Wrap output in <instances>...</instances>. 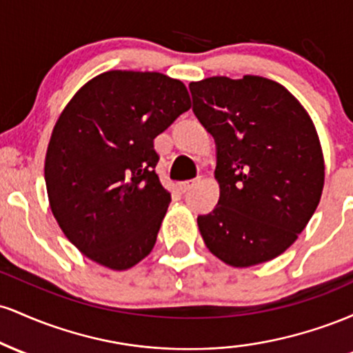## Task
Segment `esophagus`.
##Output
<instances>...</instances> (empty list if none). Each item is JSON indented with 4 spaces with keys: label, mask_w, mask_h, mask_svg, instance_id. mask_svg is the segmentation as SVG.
Segmentation results:
<instances>
[{
    "label": "esophagus",
    "mask_w": 353,
    "mask_h": 353,
    "mask_svg": "<svg viewBox=\"0 0 353 353\" xmlns=\"http://www.w3.org/2000/svg\"><path fill=\"white\" fill-rule=\"evenodd\" d=\"M197 182H199V179H192V181H184V182H181L179 184V189L182 190V192H188L189 189H192L194 185L197 184Z\"/></svg>",
    "instance_id": "34e87169"
}]
</instances>
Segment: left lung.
Here are the masks:
<instances>
[{
    "mask_svg": "<svg viewBox=\"0 0 353 353\" xmlns=\"http://www.w3.org/2000/svg\"><path fill=\"white\" fill-rule=\"evenodd\" d=\"M189 89L217 145L221 196L197 217L204 244L232 267L272 261L297 241L322 196L325 165L309 112L261 76H214Z\"/></svg>",
    "mask_w": 353,
    "mask_h": 353,
    "instance_id": "obj_1",
    "label": "left lung"
}]
</instances>
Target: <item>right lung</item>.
I'll list each match as a JSON object with an SVG mask.
<instances>
[{"instance_id": "obj_1", "label": "right lung", "mask_w": 353, "mask_h": 353, "mask_svg": "<svg viewBox=\"0 0 353 353\" xmlns=\"http://www.w3.org/2000/svg\"><path fill=\"white\" fill-rule=\"evenodd\" d=\"M189 108L179 79L117 70L88 81L63 109L44 161L48 199L92 262L125 270L152 250L171 202L154 137Z\"/></svg>"}]
</instances>
